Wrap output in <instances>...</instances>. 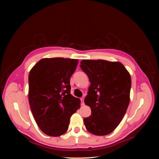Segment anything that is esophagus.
I'll return each instance as SVG.
<instances>
[{
  "label": "esophagus",
  "instance_id": "esophagus-1",
  "mask_svg": "<svg viewBox=\"0 0 159 159\" xmlns=\"http://www.w3.org/2000/svg\"><path fill=\"white\" fill-rule=\"evenodd\" d=\"M80 101H81V105H82V106H84V98H80Z\"/></svg>",
  "mask_w": 159,
  "mask_h": 159
}]
</instances>
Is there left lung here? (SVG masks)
I'll use <instances>...</instances> for the list:
<instances>
[{"instance_id": "1", "label": "left lung", "mask_w": 159, "mask_h": 159, "mask_svg": "<svg viewBox=\"0 0 159 159\" xmlns=\"http://www.w3.org/2000/svg\"><path fill=\"white\" fill-rule=\"evenodd\" d=\"M80 68L91 83L84 103L91 115L84 119L86 129L98 136L110 134L122 120L130 100V74L120 62L82 60Z\"/></svg>"}]
</instances>
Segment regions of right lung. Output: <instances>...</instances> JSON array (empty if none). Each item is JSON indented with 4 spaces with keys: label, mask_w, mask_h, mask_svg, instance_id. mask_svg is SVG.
Masks as SVG:
<instances>
[{
    "label": "right lung",
    "mask_w": 159,
    "mask_h": 159,
    "mask_svg": "<svg viewBox=\"0 0 159 159\" xmlns=\"http://www.w3.org/2000/svg\"><path fill=\"white\" fill-rule=\"evenodd\" d=\"M78 62L62 57L45 58L30 70V108L38 126L48 136L64 134L71 115L80 107V100L70 93V78Z\"/></svg>",
    "instance_id": "1"
}]
</instances>
